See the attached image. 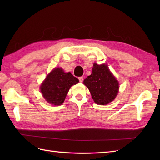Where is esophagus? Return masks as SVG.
Returning a JSON list of instances; mask_svg holds the SVG:
<instances>
[{"label":"esophagus","mask_w":160,"mask_h":160,"mask_svg":"<svg viewBox=\"0 0 160 160\" xmlns=\"http://www.w3.org/2000/svg\"><path fill=\"white\" fill-rule=\"evenodd\" d=\"M78 80H79L80 82H82V81H83V77H79V78H78Z\"/></svg>","instance_id":"esophagus-1"}]
</instances>
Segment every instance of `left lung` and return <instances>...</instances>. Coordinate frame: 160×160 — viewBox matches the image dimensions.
<instances>
[{
	"label": "left lung",
	"instance_id": "obj_1",
	"mask_svg": "<svg viewBox=\"0 0 160 160\" xmlns=\"http://www.w3.org/2000/svg\"><path fill=\"white\" fill-rule=\"evenodd\" d=\"M93 100L98 104L104 105L113 101L118 93V80L106 64L94 63L92 73L84 80Z\"/></svg>",
	"mask_w": 160,
	"mask_h": 160
}]
</instances>
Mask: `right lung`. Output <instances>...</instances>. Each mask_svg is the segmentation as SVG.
Here are the masks:
<instances>
[{
    "label": "right lung",
    "instance_id": "1",
    "mask_svg": "<svg viewBox=\"0 0 160 160\" xmlns=\"http://www.w3.org/2000/svg\"><path fill=\"white\" fill-rule=\"evenodd\" d=\"M79 80L70 72L64 73L61 68L54 69L40 86V91L45 100L54 105L62 104L70 87Z\"/></svg>",
    "mask_w": 160,
    "mask_h": 160
}]
</instances>
